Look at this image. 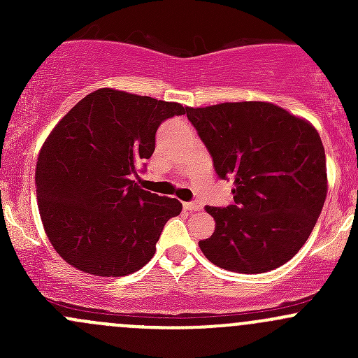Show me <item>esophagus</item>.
Listing matches in <instances>:
<instances>
[{
	"instance_id": "obj_1",
	"label": "esophagus",
	"mask_w": 358,
	"mask_h": 358,
	"mask_svg": "<svg viewBox=\"0 0 358 358\" xmlns=\"http://www.w3.org/2000/svg\"><path fill=\"white\" fill-rule=\"evenodd\" d=\"M185 209H189V211H201L202 206L199 204L197 201H192V202H185Z\"/></svg>"
}]
</instances>
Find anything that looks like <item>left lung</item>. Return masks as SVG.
Here are the masks:
<instances>
[{
    "mask_svg": "<svg viewBox=\"0 0 358 358\" xmlns=\"http://www.w3.org/2000/svg\"><path fill=\"white\" fill-rule=\"evenodd\" d=\"M216 175L234 180V204L208 206L213 236L199 241L220 268L263 273L289 262L312 234L327 196L326 152L305 119L268 102L187 109Z\"/></svg>",
    "mask_w": 358,
    "mask_h": 358,
    "instance_id": "1",
    "label": "left lung"
}]
</instances>
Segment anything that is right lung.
<instances>
[{"label":"right lung","instance_id":"add662e5","mask_svg":"<svg viewBox=\"0 0 358 358\" xmlns=\"http://www.w3.org/2000/svg\"><path fill=\"white\" fill-rule=\"evenodd\" d=\"M189 107L100 88L53 128L36 164V197L50 243L92 275L136 272L156 252L182 202L140 189L162 121Z\"/></svg>","mask_w":358,"mask_h":358}]
</instances>
